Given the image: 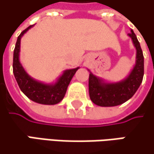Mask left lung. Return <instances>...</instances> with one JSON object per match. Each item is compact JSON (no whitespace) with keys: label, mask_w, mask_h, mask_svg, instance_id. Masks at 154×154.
<instances>
[{"label":"left lung","mask_w":154,"mask_h":154,"mask_svg":"<svg viewBox=\"0 0 154 154\" xmlns=\"http://www.w3.org/2000/svg\"><path fill=\"white\" fill-rule=\"evenodd\" d=\"M136 48V63L128 77L122 81L108 83L100 77L89 75V95L91 100L100 106H115L129 100L140 86L144 77V55L137 36L132 30L128 34Z\"/></svg>","instance_id":"left-lung-1"}]
</instances>
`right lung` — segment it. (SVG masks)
<instances>
[{
  "label": "right lung",
  "mask_w": 154,
  "mask_h": 154,
  "mask_svg": "<svg viewBox=\"0 0 154 154\" xmlns=\"http://www.w3.org/2000/svg\"><path fill=\"white\" fill-rule=\"evenodd\" d=\"M33 25H30L18 36L13 55V73L21 91L32 101L43 105H55L62 101L73 76L79 69H66L55 83L46 84L32 77L23 69L19 60L21 38Z\"/></svg>",
  "instance_id": "obj_1"
}]
</instances>
